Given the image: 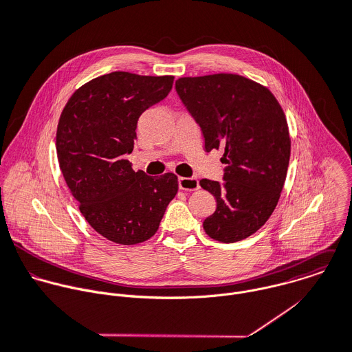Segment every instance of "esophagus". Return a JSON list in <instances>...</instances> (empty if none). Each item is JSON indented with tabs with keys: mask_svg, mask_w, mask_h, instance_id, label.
<instances>
[{
	"mask_svg": "<svg viewBox=\"0 0 352 352\" xmlns=\"http://www.w3.org/2000/svg\"><path fill=\"white\" fill-rule=\"evenodd\" d=\"M178 186L182 190H197L200 188L197 178H185V177L178 178Z\"/></svg>",
	"mask_w": 352,
	"mask_h": 352,
	"instance_id": "34e87169",
	"label": "esophagus"
}]
</instances>
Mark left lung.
Returning <instances> with one entry per match:
<instances>
[{
	"instance_id": "8db88e82",
	"label": "left lung",
	"mask_w": 352,
	"mask_h": 352,
	"mask_svg": "<svg viewBox=\"0 0 352 352\" xmlns=\"http://www.w3.org/2000/svg\"><path fill=\"white\" fill-rule=\"evenodd\" d=\"M175 90L206 151L225 149L223 182L200 181L217 200L203 228L221 243L244 240L266 223L284 188L291 138L283 108L269 89L234 74L179 78Z\"/></svg>"
}]
</instances>
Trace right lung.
Segmentation results:
<instances>
[{"mask_svg":"<svg viewBox=\"0 0 352 352\" xmlns=\"http://www.w3.org/2000/svg\"><path fill=\"white\" fill-rule=\"evenodd\" d=\"M174 76L116 71L79 87L65 104L56 134L57 159L79 210L105 239L133 245L151 239L178 192L173 173L134 171L137 122L167 97Z\"/></svg>","mask_w":352,"mask_h":352,"instance_id":"1","label":"right lung"}]
</instances>
